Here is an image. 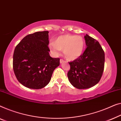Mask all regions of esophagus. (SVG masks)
<instances>
[{"label": "esophagus", "mask_w": 121, "mask_h": 121, "mask_svg": "<svg viewBox=\"0 0 121 121\" xmlns=\"http://www.w3.org/2000/svg\"><path fill=\"white\" fill-rule=\"evenodd\" d=\"M64 60H63V59H60V63L61 64V63H62V62H64Z\"/></svg>", "instance_id": "34e87169"}]
</instances>
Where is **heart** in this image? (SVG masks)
<instances>
[{
    "label": "heart",
    "mask_w": 121,
    "mask_h": 121,
    "mask_svg": "<svg viewBox=\"0 0 121 121\" xmlns=\"http://www.w3.org/2000/svg\"><path fill=\"white\" fill-rule=\"evenodd\" d=\"M84 46L82 37L71 35H60L55 42H51L49 44L50 50L55 55H59L61 50H63L65 56L69 60H76L81 56Z\"/></svg>",
    "instance_id": "obj_1"
}]
</instances>
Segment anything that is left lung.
I'll use <instances>...</instances> for the list:
<instances>
[{
    "label": "left lung",
    "mask_w": 121,
    "mask_h": 121,
    "mask_svg": "<svg viewBox=\"0 0 121 121\" xmlns=\"http://www.w3.org/2000/svg\"><path fill=\"white\" fill-rule=\"evenodd\" d=\"M86 47L78 59L69 62L70 69L67 73L69 82L79 89L92 87L99 83L103 75L105 53L99 43L86 35Z\"/></svg>",
    "instance_id": "8db88e82"
}]
</instances>
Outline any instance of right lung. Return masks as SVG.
I'll return each mask as SVG.
<instances>
[{"label": "right lung", "mask_w": 121, "mask_h": 121, "mask_svg": "<svg viewBox=\"0 0 121 121\" xmlns=\"http://www.w3.org/2000/svg\"><path fill=\"white\" fill-rule=\"evenodd\" d=\"M49 32H37L25 37L15 47L13 69L19 82L26 87L39 89L48 84L60 59L49 55Z\"/></svg>", "instance_id": "obj_1"}]
</instances>
